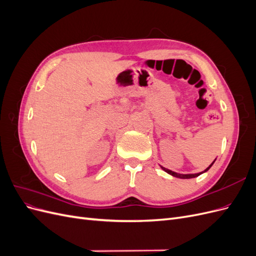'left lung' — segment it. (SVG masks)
<instances>
[{"mask_svg": "<svg viewBox=\"0 0 256 256\" xmlns=\"http://www.w3.org/2000/svg\"><path fill=\"white\" fill-rule=\"evenodd\" d=\"M214 162L212 164L209 166L204 172H206V171H208L209 168H212V166L214 164ZM162 168L164 170V171L166 172V173H168V174H171V175H173L174 177H178V178H194V177H196V176H198V175H200L202 173H204V172H202V173H198V174H178V173H175V172H173V171H171V170H168V168H164V166H161Z\"/></svg>", "mask_w": 256, "mask_h": 256, "instance_id": "obj_1", "label": "left lung"}]
</instances>
